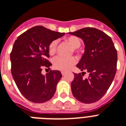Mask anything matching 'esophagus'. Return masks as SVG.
<instances>
[{
	"label": "esophagus",
	"instance_id": "obj_1",
	"mask_svg": "<svg viewBox=\"0 0 126 126\" xmlns=\"http://www.w3.org/2000/svg\"><path fill=\"white\" fill-rule=\"evenodd\" d=\"M61 74H62L63 76H64V75H65V72H64V71H61Z\"/></svg>",
	"mask_w": 126,
	"mask_h": 126
}]
</instances>
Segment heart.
<instances>
[{"instance_id":"obj_1","label":"heart","mask_w":126,"mask_h":126,"mask_svg":"<svg viewBox=\"0 0 126 126\" xmlns=\"http://www.w3.org/2000/svg\"><path fill=\"white\" fill-rule=\"evenodd\" d=\"M65 40L71 46H73L74 51H77V48L80 47L81 44V40L79 37L75 36H71L65 38ZM57 43L56 41H53L49 46V53L53 55L56 51ZM76 63V59L74 57H64L61 56H57L53 59V65L55 69L60 71H67L72 65Z\"/></svg>"}]
</instances>
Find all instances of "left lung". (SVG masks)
Returning a JSON list of instances; mask_svg holds the SVG:
<instances>
[{"mask_svg":"<svg viewBox=\"0 0 126 126\" xmlns=\"http://www.w3.org/2000/svg\"><path fill=\"white\" fill-rule=\"evenodd\" d=\"M69 34L82 38L84 53L77 65L89 73L88 79L75 73L71 83L73 95L84 103L97 101L107 92L116 72L117 51L110 36L97 29L86 27Z\"/></svg>","mask_w":126,"mask_h":126,"instance_id":"obj_1","label":"left lung"}]
</instances>
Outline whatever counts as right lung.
Here are the masks:
<instances>
[{
    "instance_id": "add662e5",
    "label": "right lung",
    "mask_w": 126,
    "mask_h": 126,
    "mask_svg": "<svg viewBox=\"0 0 126 126\" xmlns=\"http://www.w3.org/2000/svg\"><path fill=\"white\" fill-rule=\"evenodd\" d=\"M65 35L42 26L29 29L16 40L10 53L12 75L17 87L27 99L41 103L51 99L61 79L60 71H49L44 75L42 68L51 65L49 46Z\"/></svg>"
}]
</instances>
